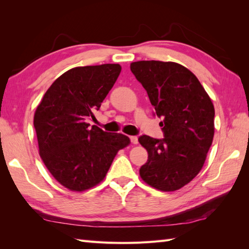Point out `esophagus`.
<instances>
[{"label":"esophagus","mask_w":249,"mask_h":249,"mask_svg":"<svg viewBox=\"0 0 249 249\" xmlns=\"http://www.w3.org/2000/svg\"><path fill=\"white\" fill-rule=\"evenodd\" d=\"M130 141H131V143H133V144H137V143H138V137H137V136H131L130 137Z\"/></svg>","instance_id":"obj_1"}]
</instances>
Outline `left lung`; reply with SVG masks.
<instances>
[{"label": "left lung", "mask_w": 249, "mask_h": 249, "mask_svg": "<svg viewBox=\"0 0 249 249\" xmlns=\"http://www.w3.org/2000/svg\"><path fill=\"white\" fill-rule=\"evenodd\" d=\"M130 71L162 119L165 137H139L149 154L140 177L161 192L178 190L203 167L214 137L213 103L197 77L178 63L139 61L131 63Z\"/></svg>", "instance_id": "1"}]
</instances>
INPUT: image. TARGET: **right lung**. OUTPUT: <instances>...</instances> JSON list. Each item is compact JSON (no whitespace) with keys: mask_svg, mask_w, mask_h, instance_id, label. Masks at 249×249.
Returning a JSON list of instances; mask_svg holds the SVG:
<instances>
[{"mask_svg":"<svg viewBox=\"0 0 249 249\" xmlns=\"http://www.w3.org/2000/svg\"><path fill=\"white\" fill-rule=\"evenodd\" d=\"M119 64L75 67L47 89L34 114L39 155L63 186L83 192L105 178L127 136L87 123L98 110L121 72Z\"/></svg>","mask_w":249,"mask_h":249,"instance_id":"add662e5","label":"right lung"}]
</instances>
